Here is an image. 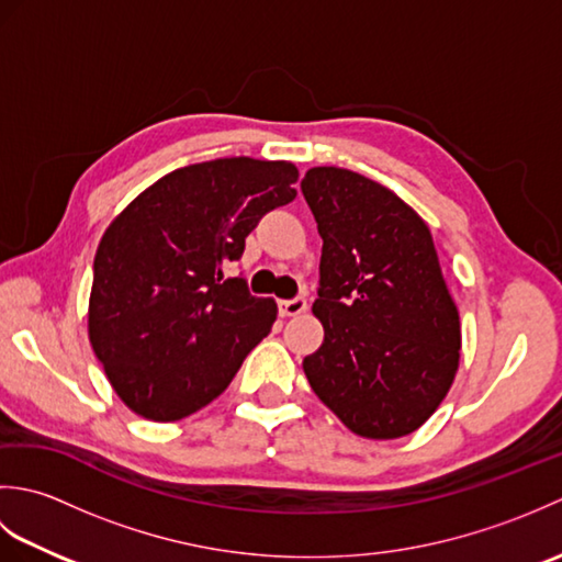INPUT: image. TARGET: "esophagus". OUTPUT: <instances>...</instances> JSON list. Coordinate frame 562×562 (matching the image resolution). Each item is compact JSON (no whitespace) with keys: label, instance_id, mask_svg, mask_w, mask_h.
I'll use <instances>...</instances> for the list:
<instances>
[{"label":"esophagus","instance_id":"obj_1","mask_svg":"<svg viewBox=\"0 0 562 562\" xmlns=\"http://www.w3.org/2000/svg\"><path fill=\"white\" fill-rule=\"evenodd\" d=\"M278 308H280V316H300L306 308V300L304 296H294V300H280Z\"/></svg>","mask_w":562,"mask_h":562}]
</instances>
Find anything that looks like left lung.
I'll list each match as a JSON object with an SVG mask.
<instances>
[{
  "label": "left lung",
  "mask_w": 562,
  "mask_h": 562,
  "mask_svg": "<svg viewBox=\"0 0 562 562\" xmlns=\"http://www.w3.org/2000/svg\"><path fill=\"white\" fill-rule=\"evenodd\" d=\"M302 193L324 238L312 306L324 342L302 362L308 384L355 435H411L445 401L461 357L432 234L393 190L338 166L308 169Z\"/></svg>",
  "instance_id": "left-lung-1"
}]
</instances>
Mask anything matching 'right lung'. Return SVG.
<instances>
[{"label": "right lung", "instance_id": "add662e5", "mask_svg": "<svg viewBox=\"0 0 562 562\" xmlns=\"http://www.w3.org/2000/svg\"><path fill=\"white\" fill-rule=\"evenodd\" d=\"M290 161L183 166L139 193L105 229L89 296V340L113 391L154 423L198 413L268 336L278 304L222 268L266 212L296 198Z\"/></svg>", "mask_w": 562, "mask_h": 562}]
</instances>
